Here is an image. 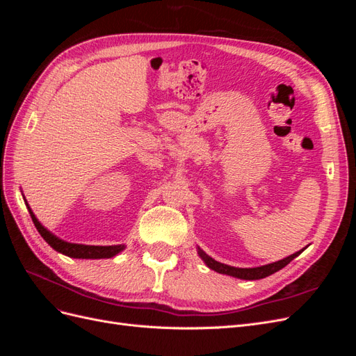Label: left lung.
Returning a JSON list of instances; mask_svg holds the SVG:
<instances>
[{
    "label": "left lung",
    "mask_w": 356,
    "mask_h": 356,
    "mask_svg": "<svg viewBox=\"0 0 356 356\" xmlns=\"http://www.w3.org/2000/svg\"><path fill=\"white\" fill-rule=\"evenodd\" d=\"M301 251H303V250H301ZM301 251L284 258V260H281V261L266 264V266H261V267H254V268H238V267H232V266H227V264L218 263V261L212 260L211 257H208L200 250H199V255L203 258V261L208 264V267H211L212 270H215V272L222 273V275H229V276H234V277H239V279H248V281H255V279H263L266 276L273 275L277 270H281V268H284L286 264L293 261L297 255H300Z\"/></svg>",
    "instance_id": "8db88e82"
}]
</instances>
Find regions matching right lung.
Instances as JSON below:
<instances>
[{"mask_svg":"<svg viewBox=\"0 0 356 356\" xmlns=\"http://www.w3.org/2000/svg\"><path fill=\"white\" fill-rule=\"evenodd\" d=\"M26 207H28V203H26ZM28 211L31 213V218H32V221H34L38 233L42 236V239H44L53 248V250H56L58 252H62V254H65L72 258H111L115 254L124 250V245L93 246V245H79V243H70L65 241H60L59 238H56L55 234H51L47 229L42 227L40 221L35 218V215L32 213L29 207H28Z\"/></svg>","mask_w":356,"mask_h":356,"instance_id":"1","label":"right lung"}]
</instances>
